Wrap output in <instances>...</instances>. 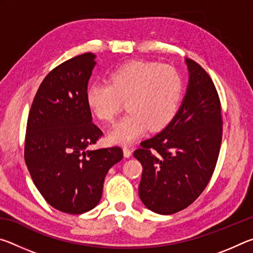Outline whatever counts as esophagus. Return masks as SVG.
<instances>
[{"instance_id": "esophagus-1", "label": "esophagus", "mask_w": 253, "mask_h": 253, "mask_svg": "<svg viewBox=\"0 0 253 253\" xmlns=\"http://www.w3.org/2000/svg\"><path fill=\"white\" fill-rule=\"evenodd\" d=\"M123 151H124V156H125V157H130L131 156V149H129V148L125 146L123 148Z\"/></svg>"}]
</instances>
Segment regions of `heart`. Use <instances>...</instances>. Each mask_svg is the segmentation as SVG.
<instances>
[{
	"instance_id": "heart-1",
	"label": "heart",
	"mask_w": 253,
	"mask_h": 253,
	"mask_svg": "<svg viewBox=\"0 0 253 253\" xmlns=\"http://www.w3.org/2000/svg\"><path fill=\"white\" fill-rule=\"evenodd\" d=\"M184 84L175 68L153 61H129L109 75V83L92 84L87 104L105 123L114 122L126 101L128 113L109 131V140L129 144L148 128H165L176 115Z\"/></svg>"
}]
</instances>
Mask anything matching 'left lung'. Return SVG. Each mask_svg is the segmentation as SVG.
<instances>
[{
  "label": "left lung",
  "mask_w": 253,
  "mask_h": 253,
  "mask_svg": "<svg viewBox=\"0 0 253 253\" xmlns=\"http://www.w3.org/2000/svg\"><path fill=\"white\" fill-rule=\"evenodd\" d=\"M186 63L190 80L181 108L164 130L134 152L143 165L139 198L151 211L165 215L186 209L207 187L223 131L211 77L194 60Z\"/></svg>",
  "instance_id": "1"
}]
</instances>
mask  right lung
<instances>
[{
	"label": "right lung",
	"mask_w": 253,
	"mask_h": 253,
	"mask_svg": "<svg viewBox=\"0 0 253 253\" xmlns=\"http://www.w3.org/2000/svg\"><path fill=\"white\" fill-rule=\"evenodd\" d=\"M96 55H77L51 70L30 109L24 160L51 207L69 214L99 203L107 172L123 158L118 146L90 151L102 131L92 123L87 88Z\"/></svg>",
	"instance_id": "right-lung-1"
}]
</instances>
